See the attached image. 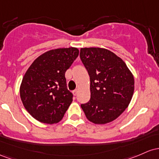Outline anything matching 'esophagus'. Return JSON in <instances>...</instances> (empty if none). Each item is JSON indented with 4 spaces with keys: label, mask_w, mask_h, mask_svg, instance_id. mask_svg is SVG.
I'll use <instances>...</instances> for the list:
<instances>
[{
    "label": "esophagus",
    "mask_w": 159,
    "mask_h": 159,
    "mask_svg": "<svg viewBox=\"0 0 159 159\" xmlns=\"http://www.w3.org/2000/svg\"><path fill=\"white\" fill-rule=\"evenodd\" d=\"M77 92H78V90H77V89H75V90L73 91L72 93H73V94H74V96H76V94H77Z\"/></svg>",
    "instance_id": "1"
}]
</instances>
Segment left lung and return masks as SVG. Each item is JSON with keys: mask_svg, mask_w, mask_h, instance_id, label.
Instances as JSON below:
<instances>
[{"mask_svg": "<svg viewBox=\"0 0 159 159\" xmlns=\"http://www.w3.org/2000/svg\"><path fill=\"white\" fill-rule=\"evenodd\" d=\"M80 56L90 76L91 98L81 104L85 116L99 125L115 120L132 98V73L122 58L103 48H81Z\"/></svg>", "mask_w": 159, "mask_h": 159, "instance_id": "1", "label": "left lung"}]
</instances>
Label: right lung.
I'll return each instance as SVG.
<instances>
[{"label": "right lung", "instance_id": "1", "mask_svg": "<svg viewBox=\"0 0 159 159\" xmlns=\"http://www.w3.org/2000/svg\"><path fill=\"white\" fill-rule=\"evenodd\" d=\"M79 56L75 47L47 51L33 61L25 74L19 92L32 117L46 124L59 122L73 101L65 72Z\"/></svg>", "mask_w": 159, "mask_h": 159}]
</instances>
